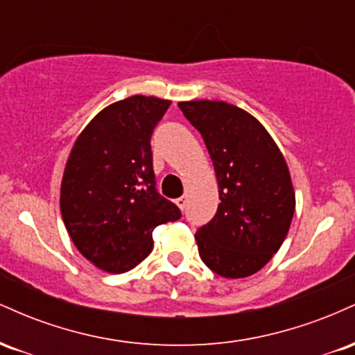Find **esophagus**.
I'll return each mask as SVG.
<instances>
[{"mask_svg": "<svg viewBox=\"0 0 355 355\" xmlns=\"http://www.w3.org/2000/svg\"><path fill=\"white\" fill-rule=\"evenodd\" d=\"M175 203H177V205H178V209L183 210V209H185V207H187V197L177 198V200H175Z\"/></svg>", "mask_w": 355, "mask_h": 355, "instance_id": "1", "label": "esophagus"}]
</instances>
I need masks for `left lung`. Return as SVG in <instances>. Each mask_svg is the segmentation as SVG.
<instances>
[{"instance_id": "left-lung-1", "label": "left lung", "mask_w": 355, "mask_h": 355, "mask_svg": "<svg viewBox=\"0 0 355 355\" xmlns=\"http://www.w3.org/2000/svg\"><path fill=\"white\" fill-rule=\"evenodd\" d=\"M200 132L218 182L217 214L195 234L207 267L225 279L259 272L291 229L295 193L284 155L263 125L225 101H180Z\"/></svg>"}]
</instances>
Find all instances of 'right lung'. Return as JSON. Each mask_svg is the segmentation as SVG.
<instances>
[{
  "instance_id": "right-lung-1",
  "label": "right lung",
  "mask_w": 355,
  "mask_h": 355,
  "mask_svg": "<svg viewBox=\"0 0 355 355\" xmlns=\"http://www.w3.org/2000/svg\"><path fill=\"white\" fill-rule=\"evenodd\" d=\"M172 101L135 95L103 108L73 145L60 209L85 259L110 274L137 267L153 229L182 217L157 191L150 138Z\"/></svg>"
}]
</instances>
